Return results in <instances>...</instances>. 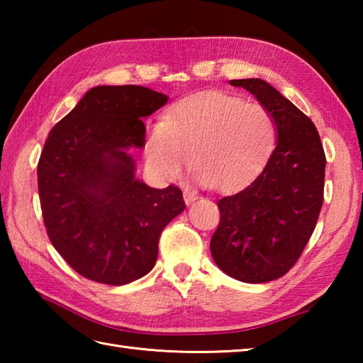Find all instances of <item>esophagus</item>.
<instances>
[{"label": "esophagus", "mask_w": 363, "mask_h": 363, "mask_svg": "<svg viewBox=\"0 0 363 363\" xmlns=\"http://www.w3.org/2000/svg\"><path fill=\"white\" fill-rule=\"evenodd\" d=\"M196 199H198V195L195 194V191H190V190L184 191V201H186L187 206H190L191 203H195Z\"/></svg>", "instance_id": "esophagus-1"}]
</instances>
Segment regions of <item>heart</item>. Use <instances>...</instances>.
<instances>
[{
    "mask_svg": "<svg viewBox=\"0 0 363 363\" xmlns=\"http://www.w3.org/2000/svg\"><path fill=\"white\" fill-rule=\"evenodd\" d=\"M276 145V125L264 106L206 91L173 106L150 129L146 164L162 179H177L189 165L198 181L218 191L240 189L265 165Z\"/></svg>",
    "mask_w": 363,
    "mask_h": 363,
    "instance_id": "b5f03b06",
    "label": "heart"
}]
</instances>
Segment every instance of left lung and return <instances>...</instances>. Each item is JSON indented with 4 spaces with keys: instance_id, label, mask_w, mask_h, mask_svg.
I'll return each mask as SVG.
<instances>
[{
    "instance_id": "1",
    "label": "left lung",
    "mask_w": 363,
    "mask_h": 363,
    "mask_svg": "<svg viewBox=\"0 0 363 363\" xmlns=\"http://www.w3.org/2000/svg\"><path fill=\"white\" fill-rule=\"evenodd\" d=\"M272 113L276 148L242 191L218 201L220 225L211 240L215 264L248 284L279 279L306 248L325 190L326 156L312 120L264 79H233Z\"/></svg>"
}]
</instances>
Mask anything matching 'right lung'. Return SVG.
Returning a JSON list of instances; mask_svg holds the SVG:
<instances>
[{
    "label": "right lung",
    "mask_w": 363,
    "mask_h": 363,
    "mask_svg": "<svg viewBox=\"0 0 363 363\" xmlns=\"http://www.w3.org/2000/svg\"><path fill=\"white\" fill-rule=\"evenodd\" d=\"M168 96L142 86H98L50 130L37 167L46 233L74 272L125 285L148 274L162 230L186 209L182 191L135 177L145 123Z\"/></svg>",
    "instance_id": "1"
}]
</instances>
